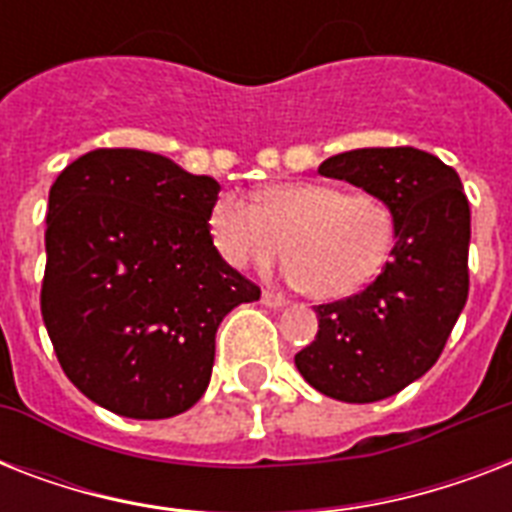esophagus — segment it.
<instances>
[{
  "label": "esophagus",
  "instance_id": "esophagus-1",
  "mask_svg": "<svg viewBox=\"0 0 512 512\" xmlns=\"http://www.w3.org/2000/svg\"><path fill=\"white\" fill-rule=\"evenodd\" d=\"M289 300L284 295H281L279 289H263V305H268V308H284Z\"/></svg>",
  "mask_w": 512,
  "mask_h": 512
}]
</instances>
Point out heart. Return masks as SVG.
I'll return each instance as SVG.
<instances>
[{
  "label": "heart",
  "instance_id": "obj_1",
  "mask_svg": "<svg viewBox=\"0 0 512 512\" xmlns=\"http://www.w3.org/2000/svg\"><path fill=\"white\" fill-rule=\"evenodd\" d=\"M209 236L231 268L265 271L292 257L289 279L316 297L356 295L388 263L396 217L377 193H345L321 180L265 185L255 204L223 196L209 209Z\"/></svg>",
  "mask_w": 512,
  "mask_h": 512
}]
</instances>
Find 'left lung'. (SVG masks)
<instances>
[{
  "label": "left lung",
  "mask_w": 512,
  "mask_h": 512,
  "mask_svg": "<svg viewBox=\"0 0 512 512\" xmlns=\"http://www.w3.org/2000/svg\"><path fill=\"white\" fill-rule=\"evenodd\" d=\"M319 172L388 201L396 244L369 287L316 305L319 335L295 364L324 396L372 404L420 380L460 319L470 204L460 175L420 148H356L329 156Z\"/></svg>",
  "instance_id": "8db88e82"
}]
</instances>
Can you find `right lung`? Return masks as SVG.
<instances>
[{
    "mask_svg": "<svg viewBox=\"0 0 512 512\" xmlns=\"http://www.w3.org/2000/svg\"><path fill=\"white\" fill-rule=\"evenodd\" d=\"M220 183L138 148L79 156L50 188L42 319L84 396L132 420L191 409L225 313L260 287L217 255Z\"/></svg>",
    "mask_w": 512,
    "mask_h": 512,
    "instance_id": "1",
    "label": "right lung"
}]
</instances>
